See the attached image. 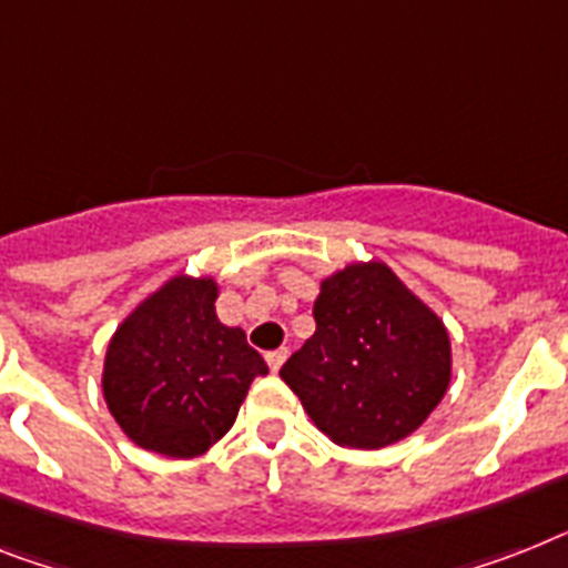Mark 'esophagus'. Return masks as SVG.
<instances>
[{
    "label": "esophagus",
    "mask_w": 568,
    "mask_h": 568,
    "mask_svg": "<svg viewBox=\"0 0 568 568\" xmlns=\"http://www.w3.org/2000/svg\"><path fill=\"white\" fill-rule=\"evenodd\" d=\"M287 359V348H278V351H270L266 354V365H270V372H278L281 365Z\"/></svg>",
    "instance_id": "esophagus-1"
}]
</instances>
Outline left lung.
Segmentation results:
<instances>
[{
	"label": "left lung",
	"mask_w": 568,
	"mask_h": 568,
	"mask_svg": "<svg viewBox=\"0 0 568 568\" xmlns=\"http://www.w3.org/2000/svg\"><path fill=\"white\" fill-rule=\"evenodd\" d=\"M316 334L281 368L313 424L339 447L403 442L447 395L453 348L444 318L377 257L318 284Z\"/></svg>",
	"instance_id": "left-lung-1"
}]
</instances>
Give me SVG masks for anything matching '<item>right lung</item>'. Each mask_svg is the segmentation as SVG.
Here are the masks:
<instances>
[{
	"instance_id": "right-lung-1",
	"label": "right lung",
	"mask_w": 568,
	"mask_h": 568,
	"mask_svg": "<svg viewBox=\"0 0 568 568\" xmlns=\"http://www.w3.org/2000/svg\"><path fill=\"white\" fill-rule=\"evenodd\" d=\"M214 275H173L142 298L106 345L101 388L121 433L168 458L203 456L232 429L266 374L241 327L217 318Z\"/></svg>"
}]
</instances>
